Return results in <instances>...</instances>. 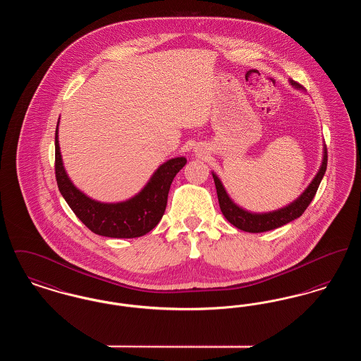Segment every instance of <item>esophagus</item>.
Returning <instances> with one entry per match:
<instances>
[{"instance_id": "34e87169", "label": "esophagus", "mask_w": 361, "mask_h": 361, "mask_svg": "<svg viewBox=\"0 0 361 361\" xmlns=\"http://www.w3.org/2000/svg\"><path fill=\"white\" fill-rule=\"evenodd\" d=\"M196 153H199V154H202V150H195Z\"/></svg>"}]
</instances>
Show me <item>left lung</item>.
Segmentation results:
<instances>
[{
  "label": "left lung",
  "mask_w": 361,
  "mask_h": 361,
  "mask_svg": "<svg viewBox=\"0 0 361 361\" xmlns=\"http://www.w3.org/2000/svg\"><path fill=\"white\" fill-rule=\"evenodd\" d=\"M291 84L295 89H302V86L298 82L290 80ZM327 166V152L326 147H324V158H322V164L318 173L315 174V177L312 178V181L310 183L309 187L305 189V192L288 206L279 208L271 212H250L247 209H243L242 207L235 204L231 197L227 195L226 189H224L222 181L219 180V177L212 172V177L215 181V187H216V193H218V200H219V206L221 211L224 215V218L235 226L237 228H240L242 231L246 233H264V231H269L277 227H281L284 224H290L292 221H295L296 218H299L306 208L309 207L311 200L314 199L318 187L325 176Z\"/></svg>",
  "instance_id": "8db88e82"
}]
</instances>
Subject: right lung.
<instances>
[{
	"instance_id": "add662e5",
	"label": "right lung",
	"mask_w": 361,
	"mask_h": 361,
	"mask_svg": "<svg viewBox=\"0 0 361 361\" xmlns=\"http://www.w3.org/2000/svg\"><path fill=\"white\" fill-rule=\"evenodd\" d=\"M55 130V177L61 195L77 218L94 234L109 238H137L159 224L173 178L185 164V157H176L164 162L140 192L119 203H102L90 199L77 188L65 171Z\"/></svg>"
}]
</instances>
